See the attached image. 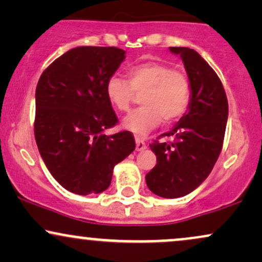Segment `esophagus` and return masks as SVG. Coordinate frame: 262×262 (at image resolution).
I'll use <instances>...</instances> for the list:
<instances>
[{
  "label": "esophagus",
  "mask_w": 262,
  "mask_h": 262,
  "mask_svg": "<svg viewBox=\"0 0 262 262\" xmlns=\"http://www.w3.org/2000/svg\"><path fill=\"white\" fill-rule=\"evenodd\" d=\"M135 144H137L138 151H143L144 149H146L145 141H144L143 139H140V138H137V139H135Z\"/></svg>",
  "instance_id": "34e87169"
}]
</instances>
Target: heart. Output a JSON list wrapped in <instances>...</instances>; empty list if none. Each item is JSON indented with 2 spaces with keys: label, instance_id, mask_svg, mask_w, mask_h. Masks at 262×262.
Segmentation results:
<instances>
[{
  "label": "heart",
  "instance_id": "obj_1",
  "mask_svg": "<svg viewBox=\"0 0 262 262\" xmlns=\"http://www.w3.org/2000/svg\"><path fill=\"white\" fill-rule=\"evenodd\" d=\"M128 81L112 76L107 81L106 93L111 103L121 112L129 110L134 92L141 95L143 107L128 114L123 127L132 133L143 135L160 124L180 119L191 102V82L182 71L165 62H144L130 68Z\"/></svg>",
  "mask_w": 262,
  "mask_h": 262
}]
</instances>
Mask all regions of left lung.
Instances as JSON below:
<instances>
[{
    "label": "left lung",
    "instance_id": "1",
    "mask_svg": "<svg viewBox=\"0 0 262 262\" xmlns=\"http://www.w3.org/2000/svg\"><path fill=\"white\" fill-rule=\"evenodd\" d=\"M170 52L182 59L191 82V102L181 119L162 134L172 140L150 144L156 165L145 180L152 193L179 198L196 189L218 160L228 121V100L218 75L196 50L180 47L170 48Z\"/></svg>",
    "mask_w": 262,
    "mask_h": 262
}]
</instances>
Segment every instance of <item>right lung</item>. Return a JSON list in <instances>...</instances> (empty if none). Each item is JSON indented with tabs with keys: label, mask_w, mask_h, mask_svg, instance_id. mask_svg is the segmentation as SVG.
Segmentation results:
<instances>
[{
	"label": "right lung",
	"mask_w": 262,
	"mask_h": 262,
	"mask_svg": "<svg viewBox=\"0 0 262 262\" xmlns=\"http://www.w3.org/2000/svg\"><path fill=\"white\" fill-rule=\"evenodd\" d=\"M124 59L119 48L77 47L52 62L38 81V150L54 179L73 193L106 191L114 166L135 149L130 132L104 134L118 123L107 81Z\"/></svg>",
	"instance_id": "obj_1"
}]
</instances>
